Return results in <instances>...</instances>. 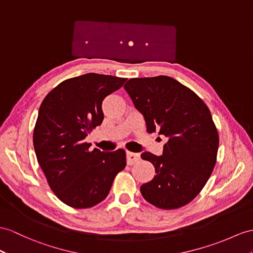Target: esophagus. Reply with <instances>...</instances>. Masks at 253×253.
Wrapping results in <instances>:
<instances>
[{"instance_id":"obj_1","label":"esophagus","mask_w":253,"mask_h":253,"mask_svg":"<svg viewBox=\"0 0 253 253\" xmlns=\"http://www.w3.org/2000/svg\"><path fill=\"white\" fill-rule=\"evenodd\" d=\"M139 160H140V156L138 155V153L130 152V151L126 152V163H127V165H133L135 163H137V162H139Z\"/></svg>"}]
</instances>
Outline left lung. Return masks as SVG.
<instances>
[{
	"instance_id": "left-lung-1",
	"label": "left lung",
	"mask_w": 253,
	"mask_h": 253,
	"mask_svg": "<svg viewBox=\"0 0 253 253\" xmlns=\"http://www.w3.org/2000/svg\"><path fill=\"white\" fill-rule=\"evenodd\" d=\"M126 91L147 131L168 137L162 156L141 153L156 176L140 187L144 199L162 209H175L192 201L211 177L219 136L206 104L192 90L169 76L132 78Z\"/></svg>"
}]
</instances>
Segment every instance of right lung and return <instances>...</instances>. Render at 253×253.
<instances>
[{
	"instance_id": "obj_1",
	"label": "right lung",
	"mask_w": 253,
	"mask_h": 253,
	"mask_svg": "<svg viewBox=\"0 0 253 253\" xmlns=\"http://www.w3.org/2000/svg\"><path fill=\"white\" fill-rule=\"evenodd\" d=\"M126 78L88 73L66 79L41 104L33 145L49 187L64 204L89 208L106 199L116 175L126 168V151H89L84 143L104 119L102 102Z\"/></svg>"
}]
</instances>
